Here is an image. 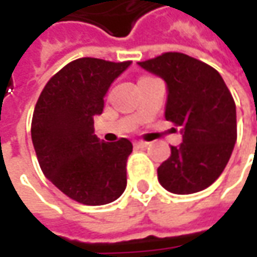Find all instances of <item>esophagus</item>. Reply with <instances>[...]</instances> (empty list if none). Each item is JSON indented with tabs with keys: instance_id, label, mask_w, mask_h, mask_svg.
<instances>
[{
	"instance_id": "34e87169",
	"label": "esophagus",
	"mask_w": 257,
	"mask_h": 257,
	"mask_svg": "<svg viewBox=\"0 0 257 257\" xmlns=\"http://www.w3.org/2000/svg\"><path fill=\"white\" fill-rule=\"evenodd\" d=\"M134 146L139 147V149H144V147L149 146V143H147V142H134Z\"/></svg>"
}]
</instances>
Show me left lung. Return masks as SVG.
I'll use <instances>...</instances> for the list:
<instances>
[{
	"instance_id": "1",
	"label": "left lung",
	"mask_w": 257,
	"mask_h": 257,
	"mask_svg": "<svg viewBox=\"0 0 257 257\" xmlns=\"http://www.w3.org/2000/svg\"><path fill=\"white\" fill-rule=\"evenodd\" d=\"M137 64L166 83L164 117L183 137L157 169L159 183L174 194L204 190L222 174L237 139L232 94L214 68L182 53Z\"/></svg>"
}]
</instances>
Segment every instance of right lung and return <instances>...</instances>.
<instances>
[{"label":"right lung","instance_id":"right-lung-1","mask_svg":"<svg viewBox=\"0 0 257 257\" xmlns=\"http://www.w3.org/2000/svg\"><path fill=\"white\" fill-rule=\"evenodd\" d=\"M132 61L78 58L45 84L35 104L31 139L40 167L58 190L75 202L101 206L117 200L127 186V139L101 142L94 117L103 113L110 85Z\"/></svg>","mask_w":257,"mask_h":257}]
</instances>
